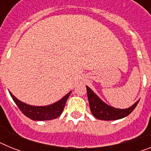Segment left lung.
<instances>
[{
	"label": "left lung",
	"mask_w": 151,
	"mask_h": 151,
	"mask_svg": "<svg viewBox=\"0 0 151 151\" xmlns=\"http://www.w3.org/2000/svg\"><path fill=\"white\" fill-rule=\"evenodd\" d=\"M86 88L91 111L95 118L101 120H116L127 116L134 110L139 102L137 101L133 106L128 109H116L103 102L90 88L86 86Z\"/></svg>",
	"instance_id": "left-lung-1"
}]
</instances>
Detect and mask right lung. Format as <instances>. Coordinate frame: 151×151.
Segmentation results:
<instances>
[{
	"mask_svg": "<svg viewBox=\"0 0 151 151\" xmlns=\"http://www.w3.org/2000/svg\"><path fill=\"white\" fill-rule=\"evenodd\" d=\"M10 94L19 109L24 115L32 120L44 121L54 119L60 116L63 111L66 101L71 94V92L68 93L65 97H63L62 99L57 101L55 104L45 106H35L28 105L19 101L15 96L11 94V92H10Z\"/></svg>",
	"mask_w": 151,
	"mask_h": 151,
	"instance_id": "add662e5",
	"label": "right lung"
}]
</instances>
